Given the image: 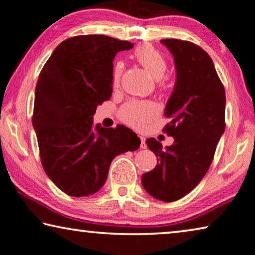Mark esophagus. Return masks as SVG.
Wrapping results in <instances>:
<instances>
[{
    "label": "esophagus",
    "instance_id": "esophagus-1",
    "mask_svg": "<svg viewBox=\"0 0 255 255\" xmlns=\"http://www.w3.org/2000/svg\"><path fill=\"white\" fill-rule=\"evenodd\" d=\"M147 147V145H146V139L144 136H140V148H146Z\"/></svg>",
    "mask_w": 255,
    "mask_h": 255
}]
</instances>
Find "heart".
<instances>
[{
	"mask_svg": "<svg viewBox=\"0 0 255 255\" xmlns=\"http://www.w3.org/2000/svg\"><path fill=\"white\" fill-rule=\"evenodd\" d=\"M132 57L139 65L143 66L155 80L162 79L167 70V62L161 51L149 44L138 45L132 51ZM123 68L117 64L114 70L112 84L116 86L119 82ZM158 108L150 101H130L120 110V119L124 123L136 128H143L146 124L156 117Z\"/></svg>",
	"mask_w": 255,
	"mask_h": 255,
	"instance_id": "1",
	"label": "heart"
}]
</instances>
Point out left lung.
<instances>
[{"label":"left lung","mask_w":255,"mask_h":255,"mask_svg":"<svg viewBox=\"0 0 255 255\" xmlns=\"http://www.w3.org/2000/svg\"><path fill=\"white\" fill-rule=\"evenodd\" d=\"M173 56L175 84L164 116L171 122L164 131L174 143L163 148L155 138L146 140L157 164L141 176V184L157 200H179L200 182L208 171L225 131V90L213 59L190 41L162 39Z\"/></svg>","instance_id":"8db88e82"}]
</instances>
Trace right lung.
Segmentation results:
<instances>
[{"label":"right lung","instance_id":"obj_1","mask_svg":"<svg viewBox=\"0 0 255 255\" xmlns=\"http://www.w3.org/2000/svg\"><path fill=\"white\" fill-rule=\"evenodd\" d=\"M132 47L103 34L68 38L56 47L38 77L32 126L41 164L68 196L99 191L112 159L139 147V137L126 126L93 127L97 107L111 97L115 56Z\"/></svg>","mask_w":255,"mask_h":255}]
</instances>
